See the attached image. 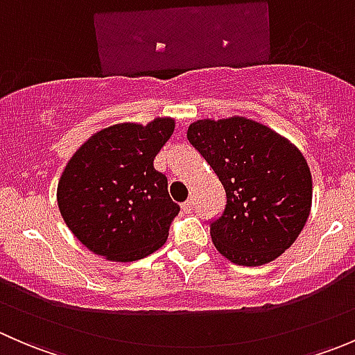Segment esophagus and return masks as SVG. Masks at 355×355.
Segmentation results:
<instances>
[{"mask_svg": "<svg viewBox=\"0 0 355 355\" xmlns=\"http://www.w3.org/2000/svg\"><path fill=\"white\" fill-rule=\"evenodd\" d=\"M192 207H194V199H189V200H185L184 204H182V209H184L185 213H191Z\"/></svg>", "mask_w": 355, "mask_h": 355, "instance_id": "esophagus-1", "label": "esophagus"}]
</instances>
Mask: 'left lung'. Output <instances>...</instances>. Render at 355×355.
<instances>
[{
	"instance_id": "1",
	"label": "left lung",
	"mask_w": 355,
	"mask_h": 355,
	"mask_svg": "<svg viewBox=\"0 0 355 355\" xmlns=\"http://www.w3.org/2000/svg\"><path fill=\"white\" fill-rule=\"evenodd\" d=\"M187 139L209 163L227 194L211 239L221 256L261 266L285 252L302 232L313 204V177L295 144L245 116L189 125Z\"/></svg>"
}]
</instances>
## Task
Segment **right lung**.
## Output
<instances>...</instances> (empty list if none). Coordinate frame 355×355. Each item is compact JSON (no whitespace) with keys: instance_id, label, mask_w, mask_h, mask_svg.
<instances>
[{"instance_id":"1","label":"right lung","mask_w":355,"mask_h":355,"mask_svg":"<svg viewBox=\"0 0 355 355\" xmlns=\"http://www.w3.org/2000/svg\"><path fill=\"white\" fill-rule=\"evenodd\" d=\"M175 130L171 116L114 123L70 157L56 199L71 234L108 261H137L159 249L180 207L155 157Z\"/></svg>"}]
</instances>
